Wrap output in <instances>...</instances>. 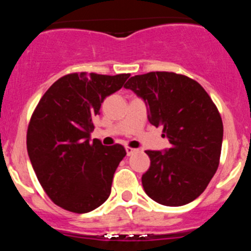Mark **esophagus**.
Here are the masks:
<instances>
[{
  "label": "esophagus",
  "instance_id": "34e87169",
  "mask_svg": "<svg viewBox=\"0 0 251 251\" xmlns=\"http://www.w3.org/2000/svg\"><path fill=\"white\" fill-rule=\"evenodd\" d=\"M126 152H127L128 156H132L133 153L137 152V150H134V148H130V147H126Z\"/></svg>",
  "mask_w": 251,
  "mask_h": 251
}]
</instances>
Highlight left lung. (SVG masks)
Masks as SVG:
<instances>
[{
    "mask_svg": "<svg viewBox=\"0 0 251 251\" xmlns=\"http://www.w3.org/2000/svg\"><path fill=\"white\" fill-rule=\"evenodd\" d=\"M124 88L143 99L150 123L162 126V137L171 143L168 150L146 151L151 159L142 176L146 194L165 206L190 203L219 167L224 127L216 105L197 81L175 73L136 75Z\"/></svg>",
    "mask_w": 251,
    "mask_h": 251,
    "instance_id": "obj_1",
    "label": "left lung"
}]
</instances>
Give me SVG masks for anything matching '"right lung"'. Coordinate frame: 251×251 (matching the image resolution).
Wrapping results in <instances>:
<instances>
[{
	"mask_svg": "<svg viewBox=\"0 0 251 251\" xmlns=\"http://www.w3.org/2000/svg\"><path fill=\"white\" fill-rule=\"evenodd\" d=\"M129 74L74 73L40 99L27 128V152L40 185L57 206L85 214L109 197L114 172L127 154L122 145L90 142L93 119Z\"/></svg>",
	"mask_w": 251,
	"mask_h": 251,
	"instance_id": "obj_1",
	"label": "right lung"
}]
</instances>
